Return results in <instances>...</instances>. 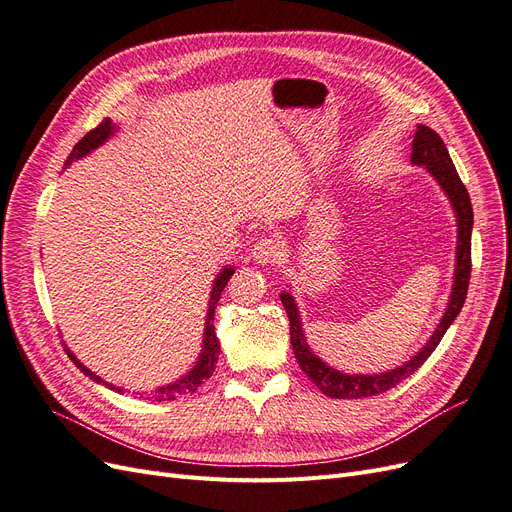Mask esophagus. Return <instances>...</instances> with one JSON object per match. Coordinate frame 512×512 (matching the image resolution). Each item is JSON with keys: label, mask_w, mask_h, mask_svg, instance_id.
<instances>
[{"label": "esophagus", "mask_w": 512, "mask_h": 512, "mask_svg": "<svg viewBox=\"0 0 512 512\" xmlns=\"http://www.w3.org/2000/svg\"><path fill=\"white\" fill-rule=\"evenodd\" d=\"M283 251H285L283 240L276 238V236H266V238H261V240L253 246V249H251V257H253L257 263H261V266H266V263H274L280 255H283Z\"/></svg>", "instance_id": "34e87169"}]
</instances>
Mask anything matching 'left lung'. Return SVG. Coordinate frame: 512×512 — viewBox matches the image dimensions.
Instances as JSON below:
<instances>
[{
    "label": "left lung",
    "instance_id": "8db88e82",
    "mask_svg": "<svg viewBox=\"0 0 512 512\" xmlns=\"http://www.w3.org/2000/svg\"><path fill=\"white\" fill-rule=\"evenodd\" d=\"M410 161L415 163V166L427 168V172L436 178V183L442 187L444 193H447L457 217V255H455V276H453V291L449 298V306L444 310V317L436 327L432 338L427 340L423 349L410 361H406L404 366H398L395 370H389L383 374H344L340 370H334L332 366H327L323 359H319L310 351V346L304 338L298 304H295L291 293L287 291L280 293V302H283L287 310L289 325H291L289 329H291V344H293L295 359H298L300 368L306 372L310 381L315 383L325 395H329V398H338V400L370 398V395L383 393L395 385H400L404 378H408L412 372H417L423 366V361L434 353L442 336L447 334L449 325L455 321V317L461 312V306L466 302L470 272H472L470 255H472V223H474L470 195L464 183H461V178L457 176V170L449 157L447 146H444L442 138L434 129L425 125L417 127L415 140H412Z\"/></svg>",
    "mask_w": 512,
    "mask_h": 512
}]
</instances>
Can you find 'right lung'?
I'll list each match as a JSON object with an SVG mask.
<instances>
[{
    "instance_id": "1",
    "label": "right lung",
    "mask_w": 512,
    "mask_h": 512,
    "mask_svg": "<svg viewBox=\"0 0 512 512\" xmlns=\"http://www.w3.org/2000/svg\"><path fill=\"white\" fill-rule=\"evenodd\" d=\"M114 131H117V125H114L110 119H104L95 129H91L85 138L78 140V144L72 148L70 157L65 159V168L72 166V161H76V159H80V157L89 155L91 151H95L97 146H102V144L114 134ZM232 274H234V268H223V270L217 274V278H214V285H212V291H210V302H208V312H206V323H204V325H206V327H204V346H202L200 359L195 361V366H193L183 378H178V381H174V383H170V385H166V387H159V389L153 391L151 395H146V400H148V398L159 400V402H161V400H176V398H180V395L195 393L197 387H200L204 381H208V378L212 376L214 366H217L219 353H221V344H219L217 334H214V323H212V321H214V308H217V302L221 300V293H223V289H225V285H227V280L232 278ZM65 353L70 355V359L74 361L76 368H80L82 374L93 378L95 383H102V385H106L108 389H114V391L121 393V387H114V385L102 381V378L97 376V374H93L85 364H80V361L74 357V353H72L70 349H65ZM140 398H144L142 393H140Z\"/></svg>"
}]
</instances>
